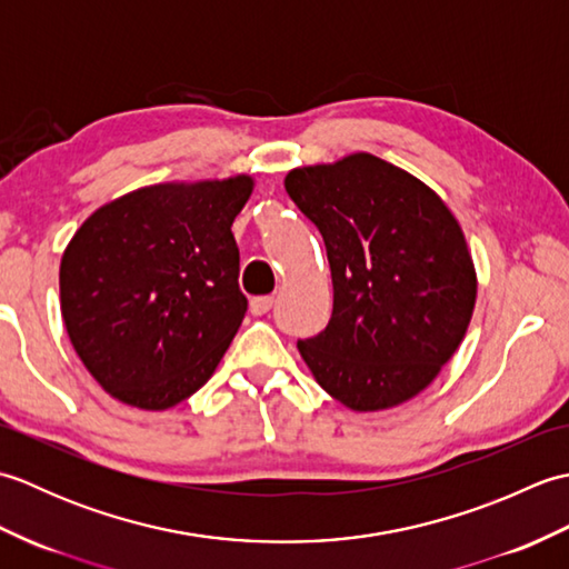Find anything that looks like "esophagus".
<instances>
[{
    "label": "esophagus",
    "instance_id": "34e87169",
    "mask_svg": "<svg viewBox=\"0 0 569 569\" xmlns=\"http://www.w3.org/2000/svg\"><path fill=\"white\" fill-rule=\"evenodd\" d=\"M273 308V296H257L251 298L249 303V310L253 312V316H263V312H269Z\"/></svg>",
    "mask_w": 569,
    "mask_h": 569
}]
</instances>
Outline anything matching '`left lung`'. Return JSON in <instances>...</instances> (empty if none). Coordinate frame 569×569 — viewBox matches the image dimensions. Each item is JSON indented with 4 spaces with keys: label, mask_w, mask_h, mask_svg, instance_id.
I'll return each instance as SVG.
<instances>
[{
    "label": "left lung",
    "mask_w": 569,
    "mask_h": 569,
    "mask_svg": "<svg viewBox=\"0 0 569 569\" xmlns=\"http://www.w3.org/2000/svg\"><path fill=\"white\" fill-rule=\"evenodd\" d=\"M332 271V318L298 342L310 373L359 413L428 389L462 345L477 271L457 217L403 168L371 153L288 171Z\"/></svg>",
    "instance_id": "1"
}]
</instances>
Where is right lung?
Here are the masks:
<instances>
[{"label": "right lung", "mask_w": 569, "mask_h": 569, "mask_svg": "<svg viewBox=\"0 0 569 569\" xmlns=\"http://www.w3.org/2000/svg\"><path fill=\"white\" fill-rule=\"evenodd\" d=\"M253 178L173 180L94 210L60 259V312L117 401L166 410L208 381L247 312L234 217Z\"/></svg>", "instance_id": "right-lung-1"}]
</instances>
